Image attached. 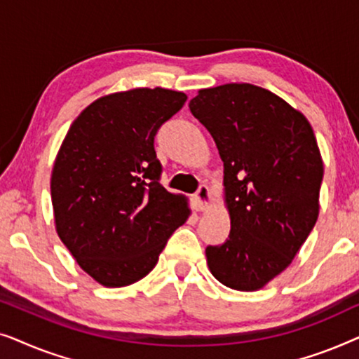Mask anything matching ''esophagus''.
I'll return each instance as SVG.
<instances>
[{
  "label": "esophagus",
  "instance_id": "1",
  "mask_svg": "<svg viewBox=\"0 0 359 359\" xmlns=\"http://www.w3.org/2000/svg\"><path fill=\"white\" fill-rule=\"evenodd\" d=\"M209 198H210V191L205 184H201L198 193L194 196V205L198 210H205L209 204Z\"/></svg>",
  "mask_w": 359,
  "mask_h": 359
}]
</instances>
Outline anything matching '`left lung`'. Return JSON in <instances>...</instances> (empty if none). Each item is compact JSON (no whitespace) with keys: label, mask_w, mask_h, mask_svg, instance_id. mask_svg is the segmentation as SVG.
<instances>
[{"label":"left lung","mask_w":359,"mask_h":359,"mask_svg":"<svg viewBox=\"0 0 359 359\" xmlns=\"http://www.w3.org/2000/svg\"><path fill=\"white\" fill-rule=\"evenodd\" d=\"M193 116L224 161L230 233L205 248L214 278L257 291L284 271L318 217L323 163L304 114L250 83L199 90Z\"/></svg>","instance_id":"obj_1"}]
</instances>
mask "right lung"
<instances>
[{"label": "right lung", "instance_id": "obj_1", "mask_svg": "<svg viewBox=\"0 0 359 359\" xmlns=\"http://www.w3.org/2000/svg\"><path fill=\"white\" fill-rule=\"evenodd\" d=\"M188 100L135 88L91 102L73 121L52 170L55 229L83 271L106 287L147 276L191 210L160 184L155 135Z\"/></svg>", "mask_w": 359, "mask_h": 359}]
</instances>
